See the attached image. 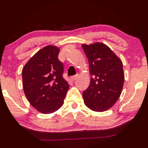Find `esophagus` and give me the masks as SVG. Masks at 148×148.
I'll return each mask as SVG.
<instances>
[{"instance_id":"34e87169","label":"esophagus","mask_w":148,"mask_h":148,"mask_svg":"<svg viewBox=\"0 0 148 148\" xmlns=\"http://www.w3.org/2000/svg\"><path fill=\"white\" fill-rule=\"evenodd\" d=\"M77 77H78V74L72 76V77H71V79H72L73 81H75V79H77Z\"/></svg>"}]
</instances>
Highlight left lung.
I'll return each instance as SVG.
<instances>
[{"label": "left lung", "instance_id": "1", "mask_svg": "<svg viewBox=\"0 0 148 148\" xmlns=\"http://www.w3.org/2000/svg\"><path fill=\"white\" fill-rule=\"evenodd\" d=\"M82 48L91 76L90 85L83 91L84 103L91 110L104 112L116 103L122 92L125 79L122 61L102 43L83 44Z\"/></svg>", "mask_w": 148, "mask_h": 148}]
</instances>
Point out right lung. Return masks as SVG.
<instances>
[{"mask_svg": "<svg viewBox=\"0 0 148 148\" xmlns=\"http://www.w3.org/2000/svg\"><path fill=\"white\" fill-rule=\"evenodd\" d=\"M60 48L48 46L38 51L22 70L23 86L30 105L42 114H51L63 105L69 84L63 77Z\"/></svg>", "mask_w": 148, "mask_h": 148, "instance_id": "obj_1", "label": "right lung"}]
</instances>
